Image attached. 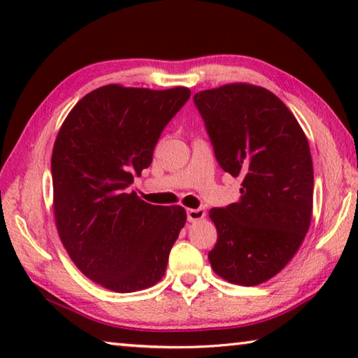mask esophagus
<instances>
[{
	"label": "esophagus",
	"instance_id": "1",
	"mask_svg": "<svg viewBox=\"0 0 358 358\" xmlns=\"http://www.w3.org/2000/svg\"><path fill=\"white\" fill-rule=\"evenodd\" d=\"M186 215H187V221H189V222H197V221L203 220L205 210L203 208H189V210L186 211Z\"/></svg>",
	"mask_w": 358,
	"mask_h": 358
}]
</instances>
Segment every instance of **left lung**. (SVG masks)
I'll list each match as a JSON object with an SVG mask.
<instances>
[{
	"instance_id": "1",
	"label": "left lung",
	"mask_w": 358,
	"mask_h": 358,
	"mask_svg": "<svg viewBox=\"0 0 358 358\" xmlns=\"http://www.w3.org/2000/svg\"><path fill=\"white\" fill-rule=\"evenodd\" d=\"M224 172L241 178L240 201L211 208L217 241L211 268L229 282L257 286L299 251L313 216L308 138L268 90L229 83L194 94Z\"/></svg>"
}]
</instances>
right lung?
I'll use <instances>...</instances> for the list:
<instances>
[{
    "instance_id": "add662e5",
    "label": "right lung",
    "mask_w": 358,
    "mask_h": 358,
    "mask_svg": "<svg viewBox=\"0 0 358 358\" xmlns=\"http://www.w3.org/2000/svg\"><path fill=\"white\" fill-rule=\"evenodd\" d=\"M189 88L106 85L77 102L52 153L53 211L72 262L113 292L151 287L166 273L186 222L180 205L159 207L129 192Z\"/></svg>"
}]
</instances>
